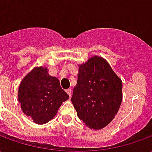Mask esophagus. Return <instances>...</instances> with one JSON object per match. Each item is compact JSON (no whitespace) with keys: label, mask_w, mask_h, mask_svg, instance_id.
<instances>
[{"label":"esophagus","mask_w":152,"mask_h":152,"mask_svg":"<svg viewBox=\"0 0 152 152\" xmlns=\"http://www.w3.org/2000/svg\"><path fill=\"white\" fill-rule=\"evenodd\" d=\"M66 94H67L69 95V97H72V89H66Z\"/></svg>","instance_id":"34e87169"}]
</instances>
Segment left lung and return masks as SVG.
Returning a JSON list of instances; mask_svg holds the SVG:
<instances>
[{
    "label": "left lung",
    "instance_id": "1",
    "mask_svg": "<svg viewBox=\"0 0 152 152\" xmlns=\"http://www.w3.org/2000/svg\"><path fill=\"white\" fill-rule=\"evenodd\" d=\"M72 102L80 120L101 129L115 118L122 102V81L104 58L94 56L79 65Z\"/></svg>",
    "mask_w": 152,
    "mask_h": 152
}]
</instances>
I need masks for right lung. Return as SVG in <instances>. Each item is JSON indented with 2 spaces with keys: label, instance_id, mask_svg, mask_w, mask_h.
I'll use <instances>...</instances> for the list:
<instances>
[{
  "label": "right lung",
  "instance_id": "add662e5",
  "mask_svg": "<svg viewBox=\"0 0 152 152\" xmlns=\"http://www.w3.org/2000/svg\"><path fill=\"white\" fill-rule=\"evenodd\" d=\"M18 97L23 112L38 124L52 120L62 103L69 99L58 79L50 76L43 66L35 67L23 79Z\"/></svg>",
  "mask_w": 152,
  "mask_h": 152
}]
</instances>
